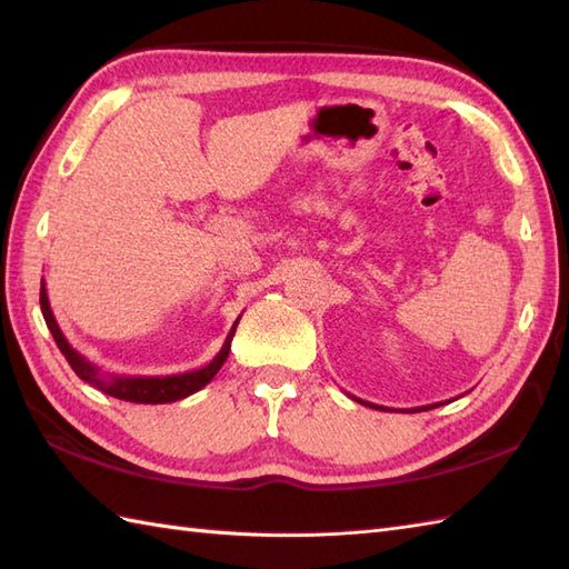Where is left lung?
Returning <instances> with one entry per match:
<instances>
[{"mask_svg": "<svg viewBox=\"0 0 569 569\" xmlns=\"http://www.w3.org/2000/svg\"><path fill=\"white\" fill-rule=\"evenodd\" d=\"M355 398V396H352ZM355 401H359V403H365V406H369V408H377V410H386L383 406H377V403H369V401H361V398H355ZM440 403H432V406H422V408H410V410H430V408H438Z\"/></svg>", "mask_w": 569, "mask_h": 569, "instance_id": "left-lung-1", "label": "left lung"}]
</instances>
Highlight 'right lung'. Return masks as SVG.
Segmentation results:
<instances>
[{
    "mask_svg": "<svg viewBox=\"0 0 569 569\" xmlns=\"http://www.w3.org/2000/svg\"><path fill=\"white\" fill-rule=\"evenodd\" d=\"M41 312H43L48 330H51L58 349L68 359L72 371H76L82 381H88L90 386H94V389H100L102 393L114 396V398H119V401H129V403H173V401H180V398L200 391L202 386H208L229 357V347H232V337H234V330H237L239 318H241V316L237 318L232 330H229V335H227L222 349L217 352V357L210 361L208 367L196 369V371H186V373H171V377H122V373L102 371L100 367H94L92 361L84 359L78 349H72V345L66 340L63 330L58 328L51 303H48V293H46L43 281H41Z\"/></svg>",
    "mask_w": 569,
    "mask_h": 569,
    "instance_id": "1",
    "label": "right lung"
}]
</instances>
